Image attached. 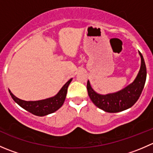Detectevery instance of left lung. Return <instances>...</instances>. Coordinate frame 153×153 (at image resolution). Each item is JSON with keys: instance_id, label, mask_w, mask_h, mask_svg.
Segmentation results:
<instances>
[{"instance_id": "8db88e82", "label": "left lung", "mask_w": 153, "mask_h": 153, "mask_svg": "<svg viewBox=\"0 0 153 153\" xmlns=\"http://www.w3.org/2000/svg\"><path fill=\"white\" fill-rule=\"evenodd\" d=\"M141 58V65L139 72L133 83L118 92L108 95H99L91 87L87 81L88 95L95 106L107 112H118L129 109L135 104L139 98L144 87L146 78V68L144 60L139 52Z\"/></svg>"}]
</instances>
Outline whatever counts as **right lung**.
I'll return each instance as SVG.
<instances>
[{"instance_id": "add662e5", "label": "right lung", "mask_w": 153, "mask_h": 153, "mask_svg": "<svg viewBox=\"0 0 153 153\" xmlns=\"http://www.w3.org/2000/svg\"><path fill=\"white\" fill-rule=\"evenodd\" d=\"M72 78L64 84L58 94L52 98L36 101H26L15 97L9 89L11 96L14 101L24 109L38 116H44L58 110L64 104L67 93V88Z\"/></svg>"}]
</instances>
